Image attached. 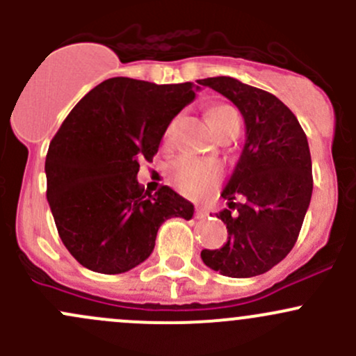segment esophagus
<instances>
[{"mask_svg": "<svg viewBox=\"0 0 356 356\" xmlns=\"http://www.w3.org/2000/svg\"><path fill=\"white\" fill-rule=\"evenodd\" d=\"M196 218H207L208 217V210L203 207H196V211H195Z\"/></svg>", "mask_w": 356, "mask_h": 356, "instance_id": "obj_1", "label": "esophagus"}]
</instances>
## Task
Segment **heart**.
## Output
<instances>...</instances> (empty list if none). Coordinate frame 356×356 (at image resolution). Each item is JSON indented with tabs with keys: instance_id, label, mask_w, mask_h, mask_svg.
I'll use <instances>...</instances> for the list:
<instances>
[{
	"instance_id": "1",
	"label": "heart",
	"mask_w": 356,
	"mask_h": 356,
	"mask_svg": "<svg viewBox=\"0 0 356 356\" xmlns=\"http://www.w3.org/2000/svg\"><path fill=\"white\" fill-rule=\"evenodd\" d=\"M208 120L217 134L227 129L239 127V115L229 105H215L208 110ZM174 125H168L165 131V141L172 138ZM170 182L186 196H201L213 189L220 181V168L210 160H201L184 155L174 161L168 168Z\"/></svg>"
}]
</instances>
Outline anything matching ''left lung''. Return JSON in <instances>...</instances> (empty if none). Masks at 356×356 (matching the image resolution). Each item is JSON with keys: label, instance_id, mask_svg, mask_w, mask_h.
<instances>
[{"label": "left lung", "instance_id": "8db88e82", "mask_svg": "<svg viewBox=\"0 0 356 356\" xmlns=\"http://www.w3.org/2000/svg\"><path fill=\"white\" fill-rule=\"evenodd\" d=\"M198 84L231 99L246 125L241 156L222 191L229 208L217 213L227 224V243L203 250L201 260L227 277L260 275L284 260L303 225L314 189L307 136L293 111L264 89L232 77Z\"/></svg>", "mask_w": 356, "mask_h": 356}]
</instances>
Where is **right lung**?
Instances as JSON below:
<instances>
[{
    "mask_svg": "<svg viewBox=\"0 0 356 356\" xmlns=\"http://www.w3.org/2000/svg\"><path fill=\"white\" fill-rule=\"evenodd\" d=\"M195 84L106 79L63 120L46 155V198L72 257L92 272L122 274L152 254L167 218L195 207L168 186L152 195L138 182L172 118L195 99Z\"/></svg>",
    "mask_w": 356,
    "mask_h": 356,
    "instance_id": "1",
    "label": "right lung"
}]
</instances>
